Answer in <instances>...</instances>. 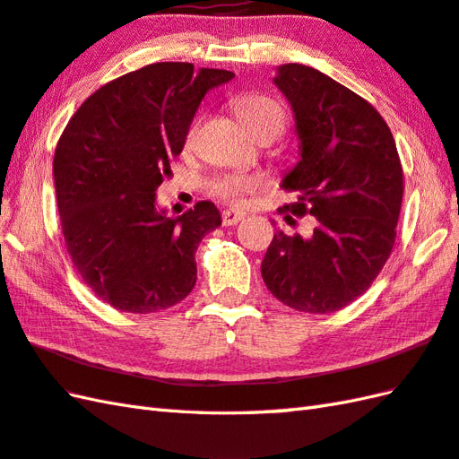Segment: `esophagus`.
I'll use <instances>...</instances> for the list:
<instances>
[{
	"label": "esophagus",
	"mask_w": 459,
	"mask_h": 459,
	"mask_svg": "<svg viewBox=\"0 0 459 459\" xmlns=\"http://www.w3.org/2000/svg\"><path fill=\"white\" fill-rule=\"evenodd\" d=\"M244 217H247V212H242L238 209H227V211H222V225L232 227V225H237V222H240Z\"/></svg>",
	"instance_id": "esophagus-1"
}]
</instances>
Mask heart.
Listing matches in <instances>:
<instances>
[{"label":"heart","instance_id":"heart-1","mask_svg":"<svg viewBox=\"0 0 459 459\" xmlns=\"http://www.w3.org/2000/svg\"><path fill=\"white\" fill-rule=\"evenodd\" d=\"M234 111H237L240 123L247 126V129L252 133V136H255L265 129H275L281 133L285 126L283 108L275 100L268 98V95H258V93L242 95V98L234 101ZM195 133H197V123L189 126L187 138H186L187 146H191V143H194ZM255 187H258V179L252 176H225V178H219L217 181H212L211 194L222 201H229V204H240L242 197L250 194V191H254Z\"/></svg>","mask_w":459,"mask_h":459}]
</instances>
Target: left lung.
Instances as JSON below:
<instances>
[{"mask_svg": "<svg viewBox=\"0 0 459 459\" xmlns=\"http://www.w3.org/2000/svg\"><path fill=\"white\" fill-rule=\"evenodd\" d=\"M290 101L301 160L281 179L313 215L308 238L278 230L262 260L275 299L303 313H334L368 291L391 255L403 204V168L383 117L364 98L303 64L273 78ZM290 217V215H287Z\"/></svg>", "mask_w": 459, "mask_h": 459, "instance_id": "8db88e82", "label": "left lung"}]
</instances>
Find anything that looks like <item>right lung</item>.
Listing matches in <instances>:
<instances>
[{
  "mask_svg": "<svg viewBox=\"0 0 459 459\" xmlns=\"http://www.w3.org/2000/svg\"><path fill=\"white\" fill-rule=\"evenodd\" d=\"M232 78L189 62L151 64L101 85L60 136L52 174L66 250L85 285L119 311H164L194 290L197 247L221 212L199 201L166 217L156 189L201 100Z\"/></svg>",
  "mask_w": 459,
  "mask_h": 459,
  "instance_id": "add662e5",
  "label": "right lung"
}]
</instances>
